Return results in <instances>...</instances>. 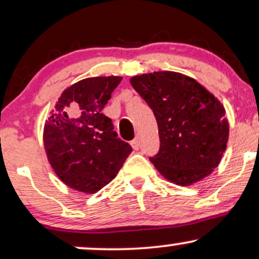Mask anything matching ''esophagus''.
Returning a JSON list of instances; mask_svg holds the SVG:
<instances>
[{"label": "esophagus", "instance_id": "esophagus-1", "mask_svg": "<svg viewBox=\"0 0 259 259\" xmlns=\"http://www.w3.org/2000/svg\"><path fill=\"white\" fill-rule=\"evenodd\" d=\"M131 145L133 146V149H135V150H138L139 149V139L138 138L133 139L132 143H131Z\"/></svg>", "mask_w": 259, "mask_h": 259}]
</instances>
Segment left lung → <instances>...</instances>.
Wrapping results in <instances>:
<instances>
[{
	"mask_svg": "<svg viewBox=\"0 0 259 259\" xmlns=\"http://www.w3.org/2000/svg\"><path fill=\"white\" fill-rule=\"evenodd\" d=\"M158 124L159 150L150 161L171 183L188 186L218 167L229 124L218 98L190 76L154 72L131 78Z\"/></svg>",
	"mask_w": 259,
	"mask_h": 259,
	"instance_id": "obj_1",
	"label": "left lung"
}]
</instances>
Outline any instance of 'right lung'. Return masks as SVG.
<instances>
[{
	"instance_id": "obj_1",
	"label": "right lung",
	"mask_w": 259,
	"mask_h": 259,
	"mask_svg": "<svg viewBox=\"0 0 259 259\" xmlns=\"http://www.w3.org/2000/svg\"><path fill=\"white\" fill-rule=\"evenodd\" d=\"M121 76H96L62 92L44 126V148L54 171L67 186L96 193L110 183L132 152L102 113Z\"/></svg>"
}]
</instances>
